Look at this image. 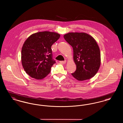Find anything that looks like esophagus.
I'll return each mask as SVG.
<instances>
[{
  "label": "esophagus",
  "instance_id": "esophagus-1",
  "mask_svg": "<svg viewBox=\"0 0 123 123\" xmlns=\"http://www.w3.org/2000/svg\"><path fill=\"white\" fill-rule=\"evenodd\" d=\"M59 62H60L61 64H64L66 63V60H65V61H59Z\"/></svg>",
  "mask_w": 123,
  "mask_h": 123
}]
</instances>
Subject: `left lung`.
<instances>
[{
  "mask_svg": "<svg viewBox=\"0 0 123 123\" xmlns=\"http://www.w3.org/2000/svg\"><path fill=\"white\" fill-rule=\"evenodd\" d=\"M64 37L73 48L77 69L72 76L81 81L93 77L101 64L100 49L94 38L85 32H70Z\"/></svg>",
  "mask_w": 123,
  "mask_h": 123,
  "instance_id": "obj_1",
  "label": "left lung"
}]
</instances>
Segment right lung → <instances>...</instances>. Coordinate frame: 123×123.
<instances>
[{"label":"right lung","instance_id":"obj_1","mask_svg":"<svg viewBox=\"0 0 123 123\" xmlns=\"http://www.w3.org/2000/svg\"><path fill=\"white\" fill-rule=\"evenodd\" d=\"M60 35L54 32L44 31L31 34L23 44L21 62L23 68L31 77L42 80L51 72L56 63L52 59V45Z\"/></svg>","mask_w":123,"mask_h":123}]
</instances>
